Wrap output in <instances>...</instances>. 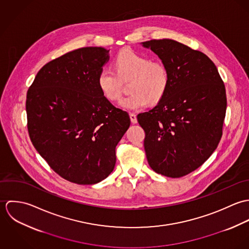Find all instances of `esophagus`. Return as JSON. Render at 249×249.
<instances>
[{"mask_svg": "<svg viewBox=\"0 0 249 249\" xmlns=\"http://www.w3.org/2000/svg\"><path fill=\"white\" fill-rule=\"evenodd\" d=\"M129 117H130L131 123H133V124L137 123V116L135 113H129Z\"/></svg>", "mask_w": 249, "mask_h": 249, "instance_id": "34e87169", "label": "esophagus"}]
</instances>
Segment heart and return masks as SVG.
<instances>
[{
	"label": "heart",
	"mask_w": 249,
	"mask_h": 249,
	"mask_svg": "<svg viewBox=\"0 0 249 249\" xmlns=\"http://www.w3.org/2000/svg\"><path fill=\"white\" fill-rule=\"evenodd\" d=\"M118 74L110 68H103L98 76L99 87L109 101H117L122 95V79L132 78L130 96L123 99L120 106L135 110L158 103L165 95L170 75L167 67L159 61H151L131 50L122 51L116 58Z\"/></svg>",
	"instance_id": "obj_1"
}]
</instances>
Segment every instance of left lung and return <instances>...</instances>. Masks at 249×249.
<instances>
[{"label":"left lung","instance_id":"8db88e82","mask_svg":"<svg viewBox=\"0 0 249 249\" xmlns=\"http://www.w3.org/2000/svg\"><path fill=\"white\" fill-rule=\"evenodd\" d=\"M167 67L170 83L158 105L137 119L150 168L182 178L200 167L222 136L226 112L224 83L203 53L172 39L142 42Z\"/></svg>","mask_w":249,"mask_h":249}]
</instances>
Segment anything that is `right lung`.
<instances>
[{"instance_id":"1","label":"right lung","mask_w":249,"mask_h":249,"mask_svg":"<svg viewBox=\"0 0 249 249\" xmlns=\"http://www.w3.org/2000/svg\"><path fill=\"white\" fill-rule=\"evenodd\" d=\"M109 50L86 47L55 58L37 72L27 93L31 141L61 178L79 185L107 178L116 145L130 125L127 112L102 93L98 76Z\"/></svg>"}]
</instances>
